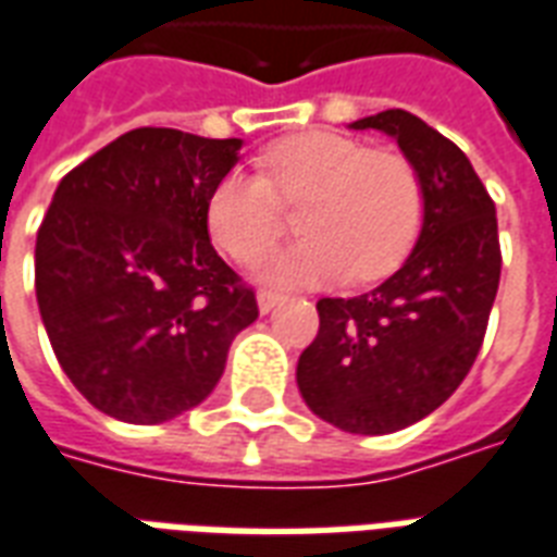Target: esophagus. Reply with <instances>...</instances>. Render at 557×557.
I'll return each mask as SVG.
<instances>
[{
	"mask_svg": "<svg viewBox=\"0 0 557 557\" xmlns=\"http://www.w3.org/2000/svg\"><path fill=\"white\" fill-rule=\"evenodd\" d=\"M280 300H283V295H280V292H271V288H260V292H257V306H260L262 314H269L271 309L280 304Z\"/></svg>",
	"mask_w": 557,
	"mask_h": 557,
	"instance_id": "obj_1",
	"label": "esophagus"
}]
</instances>
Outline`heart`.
Instances as JSON below:
<instances>
[{
	"instance_id": "1",
	"label": "heart",
	"mask_w": 557,
	"mask_h": 557,
	"mask_svg": "<svg viewBox=\"0 0 557 557\" xmlns=\"http://www.w3.org/2000/svg\"><path fill=\"white\" fill-rule=\"evenodd\" d=\"M262 173L231 170L208 196V231L236 262L271 245L283 201H304V239L280 245L257 265L274 286L304 288L352 277L375 280L405 260L424 216L422 178L398 152L330 129L292 135L262 152Z\"/></svg>"
}]
</instances>
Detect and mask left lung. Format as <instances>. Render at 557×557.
I'll list each match as a JSON object with an SVG mask.
<instances>
[{
	"label": "left lung",
	"instance_id": "left-lung-1",
	"mask_svg": "<svg viewBox=\"0 0 557 557\" xmlns=\"http://www.w3.org/2000/svg\"><path fill=\"white\" fill-rule=\"evenodd\" d=\"M398 144L424 190L413 251L381 286L318 300L321 330L297 361L314 416L379 436L433 413L462 384L500 286L497 210L471 161L405 109L352 121Z\"/></svg>",
	"mask_w": 557,
	"mask_h": 557
}]
</instances>
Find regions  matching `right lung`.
Segmentation results:
<instances>
[{
    "mask_svg": "<svg viewBox=\"0 0 557 557\" xmlns=\"http://www.w3.org/2000/svg\"><path fill=\"white\" fill-rule=\"evenodd\" d=\"M239 150V138L141 126L57 185L34 248L37 306L57 361L100 413H187L257 321L253 292L208 234V196Z\"/></svg>",
    "mask_w": 557,
    "mask_h": 557,
    "instance_id": "obj_1",
    "label": "right lung"
}]
</instances>
